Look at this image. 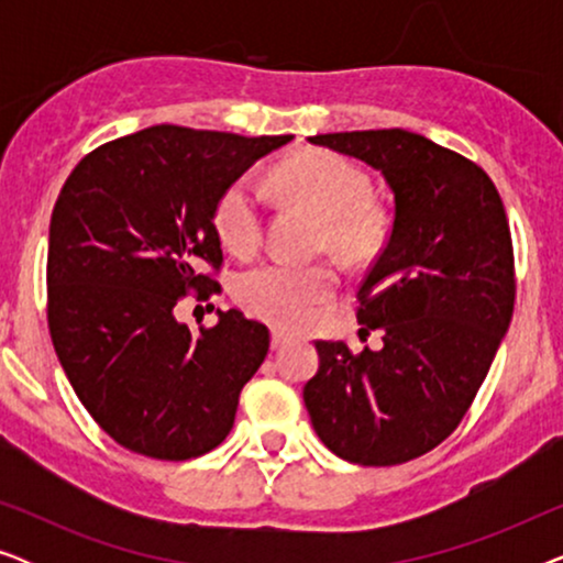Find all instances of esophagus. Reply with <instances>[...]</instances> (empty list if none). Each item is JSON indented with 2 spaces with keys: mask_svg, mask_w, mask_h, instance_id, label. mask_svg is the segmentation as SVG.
<instances>
[{
  "mask_svg": "<svg viewBox=\"0 0 563 563\" xmlns=\"http://www.w3.org/2000/svg\"><path fill=\"white\" fill-rule=\"evenodd\" d=\"M291 341V338L284 333V330H272V349L274 351H279V349H284V345H287Z\"/></svg>",
  "mask_w": 563,
  "mask_h": 563,
  "instance_id": "esophagus-1",
  "label": "esophagus"
}]
</instances>
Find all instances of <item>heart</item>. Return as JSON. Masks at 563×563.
<instances>
[{
	"label": "heart",
	"mask_w": 563,
	"mask_h": 563,
	"mask_svg": "<svg viewBox=\"0 0 563 563\" xmlns=\"http://www.w3.org/2000/svg\"><path fill=\"white\" fill-rule=\"evenodd\" d=\"M274 187L310 207L322 218V243L349 264L366 261L384 238V212L368 199V179L330 151H307L287 158L272 174ZM222 243L235 253H251L261 241V197L251 179H238L214 207ZM335 289L328 264L268 261L238 279V297L253 314L276 325H302L322 299Z\"/></svg>",
	"instance_id": "heart-1"
}]
</instances>
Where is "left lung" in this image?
<instances>
[{
	"label": "left lung",
	"mask_w": 563,
	"mask_h": 563,
	"mask_svg": "<svg viewBox=\"0 0 563 563\" xmlns=\"http://www.w3.org/2000/svg\"><path fill=\"white\" fill-rule=\"evenodd\" d=\"M307 141L376 168L395 195V220L356 295L361 335L379 330L384 345L351 353L343 341L314 343L320 368L305 384V407L335 456L405 464L456 430L510 328L503 199L474 161L410 130Z\"/></svg>",
	"instance_id": "8db88e82"
}]
</instances>
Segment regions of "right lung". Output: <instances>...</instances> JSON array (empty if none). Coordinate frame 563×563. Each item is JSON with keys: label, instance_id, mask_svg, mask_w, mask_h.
I'll return each instance as SVG.
<instances>
[{"label": "right lung", "instance_id": "right-lung-1", "mask_svg": "<svg viewBox=\"0 0 563 563\" xmlns=\"http://www.w3.org/2000/svg\"><path fill=\"white\" fill-rule=\"evenodd\" d=\"M291 135L243 137L153 125L79 161L53 207L48 328L76 397L104 433L161 461L225 441L268 328L218 310L199 333L176 320L189 291H220L214 207L230 184Z\"/></svg>", "mask_w": 563, "mask_h": 563}]
</instances>
